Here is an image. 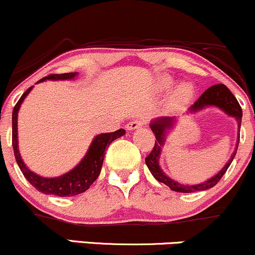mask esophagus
<instances>
[{
	"label": "esophagus",
	"mask_w": 255,
	"mask_h": 255,
	"mask_svg": "<svg viewBox=\"0 0 255 255\" xmlns=\"http://www.w3.org/2000/svg\"><path fill=\"white\" fill-rule=\"evenodd\" d=\"M144 124H145L144 119H133V121H131L127 125V128L128 130H136V128H142Z\"/></svg>",
	"instance_id": "34e87169"
}]
</instances>
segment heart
I'll use <instances>...</instances> for the list:
<instances>
[{"label":"heart","instance_id":"obj_1","mask_svg":"<svg viewBox=\"0 0 255 255\" xmlns=\"http://www.w3.org/2000/svg\"><path fill=\"white\" fill-rule=\"evenodd\" d=\"M174 85V80L167 75H162L156 81V88L160 91H168ZM193 87L190 83H181L175 89L174 94L172 97V105L173 106H181V105L187 104L192 99L193 95Z\"/></svg>","mask_w":255,"mask_h":255}]
</instances>
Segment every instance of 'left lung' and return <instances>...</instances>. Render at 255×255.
<instances>
[{
    "label": "left lung",
    "mask_w": 255,
    "mask_h": 255,
    "mask_svg": "<svg viewBox=\"0 0 255 255\" xmlns=\"http://www.w3.org/2000/svg\"><path fill=\"white\" fill-rule=\"evenodd\" d=\"M209 106H216L218 109L222 110L223 112H226L228 116L234 117L236 121H238L239 132H240L242 118L241 106L240 104L238 103V100H236V98L233 95V93L230 92L226 86L215 85L206 89V91L200 95L198 100L190 107V112H198V111ZM175 122V117H161V118L154 119V121L150 123V128L152 130V132L155 133L156 139H155V145L154 148H152L151 152L145 157V163L146 166H148L149 170H150L152 176H154L157 181L167 185L170 190L175 191V192L192 193L197 192V191H205L214 187L215 185L221 180V178L224 175V173H226L227 169L229 168L232 161L234 160L236 150H238L239 142H240V133H238V142H236L235 151L233 152V155L230 156V160L227 162L226 166H224L216 175L212 176L209 180L202 182V184L185 185L173 180V179H170L168 175L164 174L163 170L161 169L160 163H158V158H160L161 155V148H162V145L164 144V139H166V133L168 132V130H170V128L174 127Z\"/></svg>",
    "instance_id": "1"
}]
</instances>
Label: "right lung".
I'll return each instance as SVG.
<instances>
[{"mask_svg": "<svg viewBox=\"0 0 255 255\" xmlns=\"http://www.w3.org/2000/svg\"><path fill=\"white\" fill-rule=\"evenodd\" d=\"M79 73H65V74H52L49 76H45L41 80H39L37 83L43 82L45 80H73ZM33 87H29L27 91L21 95L16 105L14 106L13 116H11V128H13V133H11V140H13V149L14 155L16 158V162L19 168L25 175L27 181L35 187L39 192L44 194H53L57 197H71L80 194L91 187V185L98 179L99 174L101 172V167H103L105 150L113 140L119 138V137L124 136L125 130L124 128H119L115 132L109 133H101L95 136L93 139L91 146H89L88 151L82 158V161L77 164L75 168L70 172L65 173L61 176L57 178H44L35 173H33L26 167L23 163L22 158L20 156L19 149H17V113L19 109L25 100L29 92L32 91Z\"/></svg>", "mask_w": 255, "mask_h": 255, "instance_id": "right-lung-1", "label": "right lung"}]
</instances>
